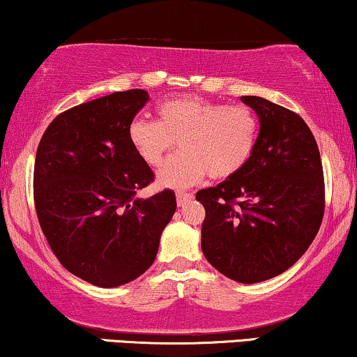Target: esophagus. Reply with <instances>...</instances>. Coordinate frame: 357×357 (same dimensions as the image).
I'll return each instance as SVG.
<instances>
[{
  "label": "esophagus",
  "instance_id": "34e87169",
  "mask_svg": "<svg viewBox=\"0 0 357 357\" xmlns=\"http://www.w3.org/2000/svg\"><path fill=\"white\" fill-rule=\"evenodd\" d=\"M190 199H193V195L183 193V192H178L177 193V204H178V206H183V204L188 203Z\"/></svg>",
  "mask_w": 357,
  "mask_h": 357
}]
</instances>
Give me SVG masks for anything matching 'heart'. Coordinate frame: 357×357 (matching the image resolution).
<instances>
[{
    "label": "heart",
    "instance_id": "1",
    "mask_svg": "<svg viewBox=\"0 0 357 357\" xmlns=\"http://www.w3.org/2000/svg\"><path fill=\"white\" fill-rule=\"evenodd\" d=\"M258 121L245 105H221L197 96L158 107V121L135 119L128 138L151 167L162 164L175 141L178 153L165 160L158 180L162 187L187 188L204 175L227 178L248 162L255 149Z\"/></svg>",
    "mask_w": 357,
    "mask_h": 357
}]
</instances>
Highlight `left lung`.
Segmentation results:
<instances>
[{
  "mask_svg": "<svg viewBox=\"0 0 357 357\" xmlns=\"http://www.w3.org/2000/svg\"><path fill=\"white\" fill-rule=\"evenodd\" d=\"M260 121L248 162L216 187L199 190L206 209L202 248L224 276L243 284L294 265L319 232L325 209L319 146L294 112L257 96L241 97Z\"/></svg>",
  "mask_w": 357,
  "mask_h": 357,
  "instance_id": "obj_1",
  "label": "left lung"
}]
</instances>
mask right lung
Listing matches in <instances>:
<instances>
[{"label":"right lung","instance_id":"obj_1","mask_svg":"<svg viewBox=\"0 0 357 357\" xmlns=\"http://www.w3.org/2000/svg\"><path fill=\"white\" fill-rule=\"evenodd\" d=\"M148 92H114L63 112L37 148L38 222L68 271L99 287L136 280L153 265L177 202L170 190L139 198L154 180L128 138Z\"/></svg>","mask_w":357,"mask_h":357}]
</instances>
